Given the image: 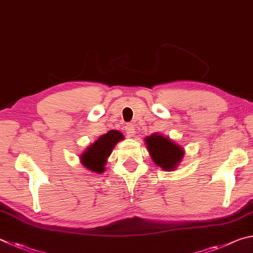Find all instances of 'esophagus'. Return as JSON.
<instances>
[{"instance_id": "esophagus-1", "label": "esophagus", "mask_w": 253, "mask_h": 253, "mask_svg": "<svg viewBox=\"0 0 253 253\" xmlns=\"http://www.w3.org/2000/svg\"><path fill=\"white\" fill-rule=\"evenodd\" d=\"M126 133L127 136H129V138H132V136H134V134H135V127H134L133 124H126Z\"/></svg>"}]
</instances>
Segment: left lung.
Instances as JSON below:
<instances>
[{
	"label": "left lung",
	"mask_w": 253,
	"mask_h": 253,
	"mask_svg": "<svg viewBox=\"0 0 253 253\" xmlns=\"http://www.w3.org/2000/svg\"><path fill=\"white\" fill-rule=\"evenodd\" d=\"M150 157L163 171H174L184 157V149L169 136L153 133L144 139Z\"/></svg>",
	"instance_id": "left-lung-1"
}]
</instances>
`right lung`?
<instances>
[{
    "label": "right lung",
    "instance_id": "obj_1",
    "mask_svg": "<svg viewBox=\"0 0 253 253\" xmlns=\"http://www.w3.org/2000/svg\"><path fill=\"white\" fill-rule=\"evenodd\" d=\"M124 139L123 134L118 130H110L108 133L99 136L95 142L91 143L80 154L81 165L93 173L101 174L105 171L108 158L112 153L118 142Z\"/></svg>",
    "mask_w": 253,
    "mask_h": 253
}]
</instances>
